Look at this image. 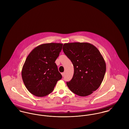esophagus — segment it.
Wrapping results in <instances>:
<instances>
[{
    "label": "esophagus",
    "mask_w": 129,
    "mask_h": 129,
    "mask_svg": "<svg viewBox=\"0 0 129 129\" xmlns=\"http://www.w3.org/2000/svg\"><path fill=\"white\" fill-rule=\"evenodd\" d=\"M61 75H62V77H63V76H64V73H61Z\"/></svg>",
    "instance_id": "1"
}]
</instances>
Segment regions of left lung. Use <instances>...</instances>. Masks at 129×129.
<instances>
[{
  "label": "left lung",
  "instance_id": "left-lung-1",
  "mask_svg": "<svg viewBox=\"0 0 129 129\" xmlns=\"http://www.w3.org/2000/svg\"><path fill=\"white\" fill-rule=\"evenodd\" d=\"M63 51L74 67L71 80L67 82L69 89L80 96L92 94L100 86L106 73V63L99 51L88 43H66Z\"/></svg>",
  "mask_w": 129,
  "mask_h": 129
}]
</instances>
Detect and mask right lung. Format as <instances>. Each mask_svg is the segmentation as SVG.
<instances>
[{"label": "right lung", "mask_w": 129, "mask_h": 129, "mask_svg": "<svg viewBox=\"0 0 129 129\" xmlns=\"http://www.w3.org/2000/svg\"><path fill=\"white\" fill-rule=\"evenodd\" d=\"M63 44L47 43L34 48L27 57L22 70V77L28 90L38 97L52 92L56 82L62 78L55 60Z\"/></svg>", "instance_id": "right-lung-1"}]
</instances>
